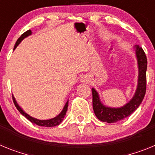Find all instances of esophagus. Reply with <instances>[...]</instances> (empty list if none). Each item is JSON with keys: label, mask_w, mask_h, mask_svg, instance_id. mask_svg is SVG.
Here are the masks:
<instances>
[{"label": "esophagus", "mask_w": 155, "mask_h": 155, "mask_svg": "<svg viewBox=\"0 0 155 155\" xmlns=\"http://www.w3.org/2000/svg\"><path fill=\"white\" fill-rule=\"evenodd\" d=\"M83 79V81H84V82L87 81V79Z\"/></svg>", "instance_id": "34e87169"}]
</instances>
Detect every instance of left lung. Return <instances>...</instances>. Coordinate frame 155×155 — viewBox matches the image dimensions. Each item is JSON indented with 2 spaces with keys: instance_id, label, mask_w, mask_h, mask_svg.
<instances>
[{
  "instance_id": "1",
  "label": "left lung",
  "mask_w": 155,
  "mask_h": 155,
  "mask_svg": "<svg viewBox=\"0 0 155 155\" xmlns=\"http://www.w3.org/2000/svg\"><path fill=\"white\" fill-rule=\"evenodd\" d=\"M136 54H137L138 68H139L138 85L135 95L126 105L118 108L105 107L101 103L100 98L97 91L94 88L92 89L93 108H94V114L99 120L107 123H113L122 120L126 117L130 116L139 107L142 102L145 96L147 88L146 72L147 60L143 50L142 49V48H140L139 46H136Z\"/></svg>"
}]
</instances>
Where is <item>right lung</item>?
Here are the masks:
<instances>
[{"mask_svg":"<svg viewBox=\"0 0 155 155\" xmlns=\"http://www.w3.org/2000/svg\"><path fill=\"white\" fill-rule=\"evenodd\" d=\"M31 33H32V32H31V30L30 29H29V30H27L26 32H25L23 34H21V37H20L17 40V41H16L14 49H15L16 47H17L18 44H19V43L21 42V40H23L24 38H25L26 37L29 36V35L31 34ZM12 100H13V102H14V104H15V105L16 108L18 110V111L21 113V115H24V116L27 118L28 120L30 121L31 122H33V123L37 125V126H44V127H52V126H58V125L60 124V123L62 122L63 118H64V115H65V114H66V111H67V110H68V101H67L66 104H65V105H64V108H63V110L61 111V112L60 113V114H59L57 117H55V118H51V119H49V120H39V119H37V118H33V117L29 116L28 114H26V113H25L23 110L21 109V107L18 106V104H17L15 99V97L13 96H12Z\"/></svg>","mask_w":155,"mask_h":155,"instance_id":"obj_1","label":"right lung"}]
</instances>
